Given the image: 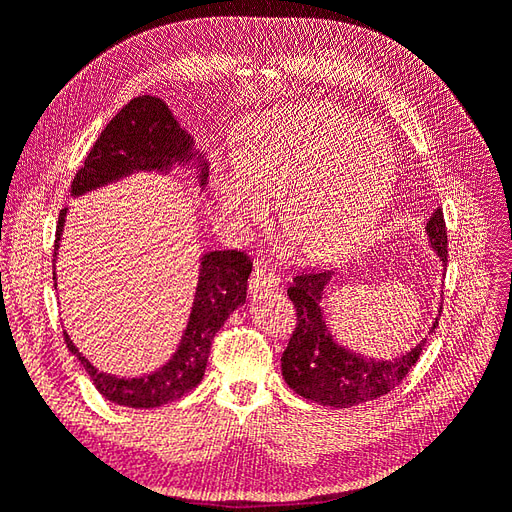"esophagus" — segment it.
<instances>
[{
	"label": "esophagus",
	"mask_w": 512,
	"mask_h": 512,
	"mask_svg": "<svg viewBox=\"0 0 512 512\" xmlns=\"http://www.w3.org/2000/svg\"><path fill=\"white\" fill-rule=\"evenodd\" d=\"M280 284L277 275L269 273L267 269L262 267H254L252 275H250V292H260V290H273Z\"/></svg>",
	"instance_id": "1"
}]
</instances>
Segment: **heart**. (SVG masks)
Segmentation results:
<instances>
[{
  "instance_id": "1",
  "label": "heart",
  "mask_w": 512,
  "mask_h": 512,
  "mask_svg": "<svg viewBox=\"0 0 512 512\" xmlns=\"http://www.w3.org/2000/svg\"><path fill=\"white\" fill-rule=\"evenodd\" d=\"M395 183L386 136L324 104L269 115L241 162L215 170L213 198L243 230L280 198V222L309 258L331 256L374 226Z\"/></svg>"
}]
</instances>
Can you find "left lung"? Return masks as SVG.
<instances>
[{
    "label": "left lung",
    "instance_id": "8db88e82",
    "mask_svg": "<svg viewBox=\"0 0 512 512\" xmlns=\"http://www.w3.org/2000/svg\"><path fill=\"white\" fill-rule=\"evenodd\" d=\"M427 243L442 265H446V226L442 209L431 213L425 226ZM335 269L318 267L294 275L288 297L297 309V329L292 331L282 356V376L290 389L320 406L352 408L391 393L408 376L427 342L438 327L440 314L433 318L427 335L406 354L395 359H371L342 346L331 333L324 316L327 288ZM442 312V307L438 309Z\"/></svg>",
    "mask_w": 512,
    "mask_h": 512
}]
</instances>
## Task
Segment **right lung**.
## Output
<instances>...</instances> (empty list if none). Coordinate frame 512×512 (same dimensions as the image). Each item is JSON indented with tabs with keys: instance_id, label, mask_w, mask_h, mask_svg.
Here are the masks:
<instances>
[{
	"instance_id": "add662e5",
	"label": "right lung",
	"mask_w": 512,
	"mask_h": 512,
	"mask_svg": "<svg viewBox=\"0 0 512 512\" xmlns=\"http://www.w3.org/2000/svg\"><path fill=\"white\" fill-rule=\"evenodd\" d=\"M175 168L192 170L198 190H205L209 181L205 151L196 147L194 136L181 128L162 98L138 96L102 130L83 168L76 173L70 194L79 198L136 173L170 175ZM66 215L68 207L59 213L55 258L59 256ZM250 273V258L237 250H215L200 256L194 301L179 346L164 365L145 376L126 378L100 371L64 331L66 344L102 397L136 410L160 408L190 393L203 380L213 337L224 327L228 316L245 303ZM53 280L57 288V271H53Z\"/></svg>"
}]
</instances>
